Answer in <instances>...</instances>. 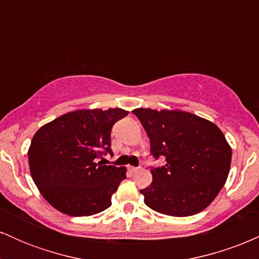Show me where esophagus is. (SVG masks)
Returning <instances> with one entry per match:
<instances>
[{
	"label": "esophagus",
	"instance_id": "obj_1",
	"mask_svg": "<svg viewBox=\"0 0 259 259\" xmlns=\"http://www.w3.org/2000/svg\"><path fill=\"white\" fill-rule=\"evenodd\" d=\"M127 169H129L130 173H136V171L139 170V168H136V167H132V165H129V167H127Z\"/></svg>",
	"mask_w": 259,
	"mask_h": 259
}]
</instances>
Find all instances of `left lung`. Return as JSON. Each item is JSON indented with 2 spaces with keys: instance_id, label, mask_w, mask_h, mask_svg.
<instances>
[{
  "instance_id": "left-lung-1",
  "label": "left lung",
  "mask_w": 259,
  "mask_h": 259,
  "mask_svg": "<svg viewBox=\"0 0 259 259\" xmlns=\"http://www.w3.org/2000/svg\"><path fill=\"white\" fill-rule=\"evenodd\" d=\"M151 142L154 158L165 157L163 167L152 168V184L144 190L145 204L171 217H189L212 203L228 179L231 147L212 121L184 111L136 108Z\"/></svg>"
}]
</instances>
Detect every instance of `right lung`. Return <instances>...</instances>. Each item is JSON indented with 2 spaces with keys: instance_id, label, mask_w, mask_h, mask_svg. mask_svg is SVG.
<instances>
[{
  "instance_id": "obj_1",
  "label": "right lung",
  "mask_w": 259,
  "mask_h": 259,
  "mask_svg": "<svg viewBox=\"0 0 259 259\" xmlns=\"http://www.w3.org/2000/svg\"><path fill=\"white\" fill-rule=\"evenodd\" d=\"M127 113L121 108L78 109L35 133L28 151L30 174L53 208L67 215L88 217L111 207L126 168L103 165L99 159L112 153V126Z\"/></svg>"
}]
</instances>
